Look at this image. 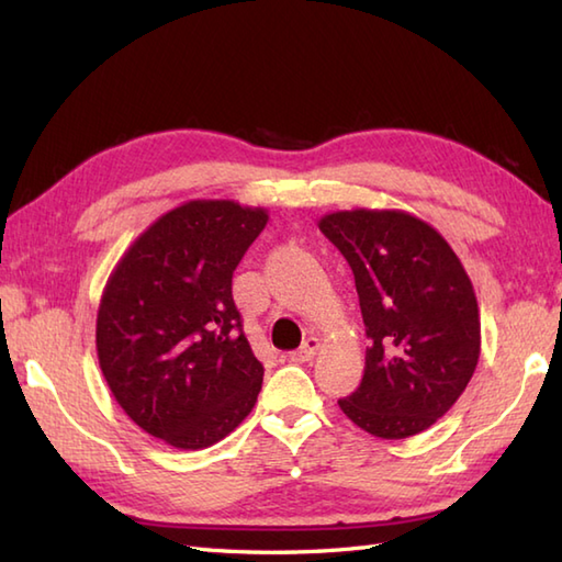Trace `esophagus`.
Listing matches in <instances>:
<instances>
[{
    "label": "esophagus",
    "instance_id": "esophagus-1",
    "mask_svg": "<svg viewBox=\"0 0 562 562\" xmlns=\"http://www.w3.org/2000/svg\"><path fill=\"white\" fill-rule=\"evenodd\" d=\"M318 348H321V340H318V338H306V340L300 345V348H296V350L292 352V360H294V362H308V360H314Z\"/></svg>",
    "mask_w": 562,
    "mask_h": 562
}]
</instances>
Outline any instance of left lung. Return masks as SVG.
<instances>
[{"label": "left lung", "mask_w": 562, "mask_h": 562, "mask_svg": "<svg viewBox=\"0 0 562 562\" xmlns=\"http://www.w3.org/2000/svg\"><path fill=\"white\" fill-rule=\"evenodd\" d=\"M355 274L369 348L362 384L340 411L364 432L405 439L432 427L469 386L481 357V314L459 256L403 210L321 217Z\"/></svg>", "instance_id": "left-lung-1"}]
</instances>
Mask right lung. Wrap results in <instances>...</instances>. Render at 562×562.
<instances>
[{
    "label": "right lung",
    "mask_w": 562,
    "mask_h": 562,
    "mask_svg": "<svg viewBox=\"0 0 562 562\" xmlns=\"http://www.w3.org/2000/svg\"><path fill=\"white\" fill-rule=\"evenodd\" d=\"M268 210L190 200L142 232L99 304V364L130 420L176 449H205L254 411L262 364L232 278Z\"/></svg>",
    "instance_id": "right-lung-1"
}]
</instances>
